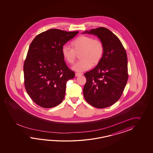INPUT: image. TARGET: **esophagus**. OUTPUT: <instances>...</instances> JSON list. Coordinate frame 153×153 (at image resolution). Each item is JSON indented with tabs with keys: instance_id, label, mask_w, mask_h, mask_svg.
Masks as SVG:
<instances>
[{
	"instance_id": "obj_1",
	"label": "esophagus",
	"mask_w": 153,
	"mask_h": 153,
	"mask_svg": "<svg viewBox=\"0 0 153 153\" xmlns=\"http://www.w3.org/2000/svg\"><path fill=\"white\" fill-rule=\"evenodd\" d=\"M75 76H80V75H82V74L81 73H75Z\"/></svg>"
}]
</instances>
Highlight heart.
<instances>
[{
  "label": "heart",
  "mask_w": 153,
  "mask_h": 153,
  "mask_svg": "<svg viewBox=\"0 0 153 153\" xmlns=\"http://www.w3.org/2000/svg\"><path fill=\"white\" fill-rule=\"evenodd\" d=\"M73 48L63 46L61 53L63 59L70 65H73L79 54L80 60L75 63L72 69L75 72L88 71L92 66H96L101 62L104 52L103 43L99 39H94L88 36H79L71 43Z\"/></svg>",
  "instance_id": "heart-1"
}]
</instances>
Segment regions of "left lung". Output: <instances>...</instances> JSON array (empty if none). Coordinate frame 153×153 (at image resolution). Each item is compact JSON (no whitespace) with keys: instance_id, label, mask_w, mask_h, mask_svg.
<instances>
[{"instance_id":"8db88e82","label":"left lung","mask_w":153,"mask_h":153,"mask_svg":"<svg viewBox=\"0 0 153 153\" xmlns=\"http://www.w3.org/2000/svg\"><path fill=\"white\" fill-rule=\"evenodd\" d=\"M85 33L97 36L103 43L104 52L101 62L84 74V96L93 107H108L119 100L127 83L126 52L119 39L106 28L85 30L82 34Z\"/></svg>"}]
</instances>
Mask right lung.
<instances>
[{"label":"right lung","instance_id":"add662e5","mask_svg":"<svg viewBox=\"0 0 153 153\" xmlns=\"http://www.w3.org/2000/svg\"><path fill=\"white\" fill-rule=\"evenodd\" d=\"M78 33L49 29L36 36L29 46L23 65L25 86L39 106L54 107L63 100L67 82L75 73L65 64L61 49Z\"/></svg>","mask_w":153,"mask_h":153}]
</instances>
